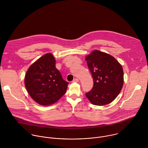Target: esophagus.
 <instances>
[{"label": "esophagus", "instance_id": "esophagus-1", "mask_svg": "<svg viewBox=\"0 0 148 148\" xmlns=\"http://www.w3.org/2000/svg\"><path fill=\"white\" fill-rule=\"evenodd\" d=\"M79 81V79L78 78H75L73 79V81H72L73 82H78Z\"/></svg>", "mask_w": 148, "mask_h": 148}]
</instances>
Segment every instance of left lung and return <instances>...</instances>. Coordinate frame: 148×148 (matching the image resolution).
<instances>
[{
	"mask_svg": "<svg viewBox=\"0 0 148 148\" xmlns=\"http://www.w3.org/2000/svg\"><path fill=\"white\" fill-rule=\"evenodd\" d=\"M94 81L91 90L85 94L96 106L111 103L118 96L123 85V70L121 64L111 55L93 51L85 58Z\"/></svg>",
	"mask_w": 148,
	"mask_h": 148,
	"instance_id": "1",
	"label": "left lung"
}]
</instances>
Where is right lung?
<instances>
[{"label":"right lung","mask_w":148,"mask_h":148,"mask_svg":"<svg viewBox=\"0 0 148 148\" xmlns=\"http://www.w3.org/2000/svg\"><path fill=\"white\" fill-rule=\"evenodd\" d=\"M52 53H46L28 69L25 85L30 97L41 106L52 104L66 92L69 83L56 68Z\"/></svg>","instance_id":"1"}]
</instances>
